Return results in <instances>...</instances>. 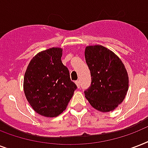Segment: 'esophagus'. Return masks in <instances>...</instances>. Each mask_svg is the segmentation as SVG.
<instances>
[{"label": "esophagus", "mask_w": 148, "mask_h": 148, "mask_svg": "<svg viewBox=\"0 0 148 148\" xmlns=\"http://www.w3.org/2000/svg\"><path fill=\"white\" fill-rule=\"evenodd\" d=\"M75 83H76L77 86V88H80V87H81V84H80V81H75Z\"/></svg>", "instance_id": "34e87169"}]
</instances>
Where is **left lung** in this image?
<instances>
[{
    "mask_svg": "<svg viewBox=\"0 0 148 148\" xmlns=\"http://www.w3.org/2000/svg\"><path fill=\"white\" fill-rule=\"evenodd\" d=\"M85 60L90 71L91 84L84 90L90 105L108 112L121 103L128 90V76L124 64L110 50L101 45L85 49Z\"/></svg>",
    "mask_w": 148,
    "mask_h": 148,
    "instance_id": "left-lung-1",
    "label": "left lung"
}]
</instances>
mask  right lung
<instances>
[{"instance_id":"obj_1","label":"right lung","mask_w":148,"mask_h":148,"mask_svg":"<svg viewBox=\"0 0 148 148\" xmlns=\"http://www.w3.org/2000/svg\"><path fill=\"white\" fill-rule=\"evenodd\" d=\"M62 49L53 47L38 53L29 63L24 78L26 98L34 110L57 117L66 109L77 87L61 61Z\"/></svg>"}]
</instances>
